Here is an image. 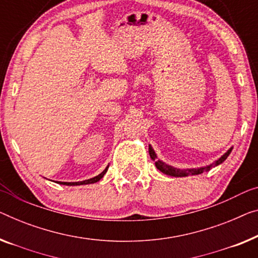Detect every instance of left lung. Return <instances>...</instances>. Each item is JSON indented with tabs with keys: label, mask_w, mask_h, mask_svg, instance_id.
Here are the masks:
<instances>
[{
	"label": "left lung",
	"mask_w": 258,
	"mask_h": 258,
	"mask_svg": "<svg viewBox=\"0 0 258 258\" xmlns=\"http://www.w3.org/2000/svg\"><path fill=\"white\" fill-rule=\"evenodd\" d=\"M232 148H229L227 152H226L224 155H222L220 159H218L215 161L214 163L210 164V166H206V167H202V168H197V169H177V168H174L171 166H169V164L162 162L161 160H157V156L155 152H154V149L152 148V146L149 145V148H148V152H149V156H151V159L153 161H155V166L156 168L159 169L161 172H163V174L169 175V176H174V177H185V176H189V175H199V174H203L204 171H209L210 169H212V167H217L219 164H221L224 161L227 159L228 155L232 152Z\"/></svg>",
	"instance_id": "8db88e82"
}]
</instances>
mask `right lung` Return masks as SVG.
Listing matches in <instances>:
<instances>
[{
	"instance_id": "add662e5",
	"label": "right lung",
	"mask_w": 258,
	"mask_h": 258,
	"mask_svg": "<svg viewBox=\"0 0 258 258\" xmlns=\"http://www.w3.org/2000/svg\"><path fill=\"white\" fill-rule=\"evenodd\" d=\"M107 168H109V166H107V167L104 169V170H103L99 175L95 176V177H92V178H90V179L82 180V182H57V183L63 184V185H69V186H72V185H83V184H91V183H96V182H98V180L101 179V178H103V176H104V175L106 174Z\"/></svg>"
}]
</instances>
